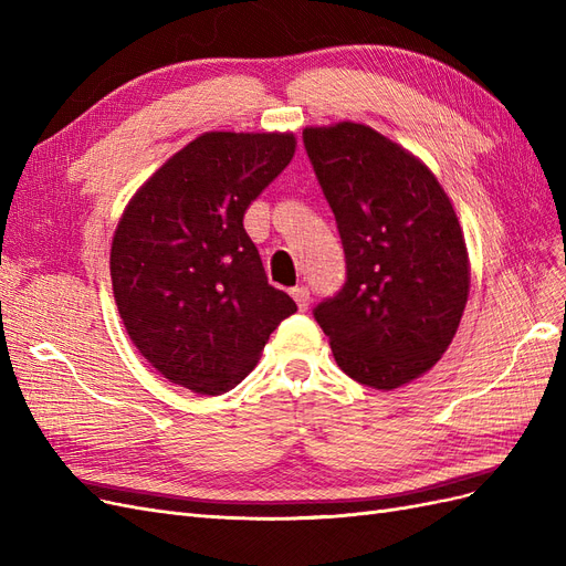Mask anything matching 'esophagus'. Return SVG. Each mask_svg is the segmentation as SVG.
I'll use <instances>...</instances> for the list:
<instances>
[{
  "label": "esophagus",
  "mask_w": 566,
  "mask_h": 566,
  "mask_svg": "<svg viewBox=\"0 0 566 566\" xmlns=\"http://www.w3.org/2000/svg\"><path fill=\"white\" fill-rule=\"evenodd\" d=\"M290 295H293V300L297 302V306H300V310L304 312L306 310V306H310V290H306L304 285H300V287H293V290H290Z\"/></svg>",
  "instance_id": "obj_1"
}]
</instances>
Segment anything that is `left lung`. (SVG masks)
I'll use <instances>...</instances> for the list:
<instances>
[{"mask_svg": "<svg viewBox=\"0 0 566 566\" xmlns=\"http://www.w3.org/2000/svg\"><path fill=\"white\" fill-rule=\"evenodd\" d=\"M302 139L347 262L345 285L314 318L352 380L403 387L449 349L468 304L453 205L430 167L366 125L306 127Z\"/></svg>", "mask_w": 566, "mask_h": 566, "instance_id": "left-lung-1", "label": "left lung"}]
</instances>
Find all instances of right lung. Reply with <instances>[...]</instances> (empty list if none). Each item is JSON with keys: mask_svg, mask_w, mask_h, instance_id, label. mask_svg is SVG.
Returning a JSON list of instances; mask_svg holds the SVG:
<instances>
[{"mask_svg": "<svg viewBox=\"0 0 566 566\" xmlns=\"http://www.w3.org/2000/svg\"><path fill=\"white\" fill-rule=\"evenodd\" d=\"M295 134L205 132L175 153L117 221L111 279L119 318L169 382L224 394L297 312L269 285L243 217L295 156Z\"/></svg>", "mask_w": 566, "mask_h": 566, "instance_id": "add662e5", "label": "right lung"}]
</instances>
